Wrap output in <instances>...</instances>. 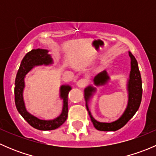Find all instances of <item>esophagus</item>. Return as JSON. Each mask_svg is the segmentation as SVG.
Returning a JSON list of instances; mask_svg holds the SVG:
<instances>
[{"label":"esophagus","instance_id":"1","mask_svg":"<svg viewBox=\"0 0 156 156\" xmlns=\"http://www.w3.org/2000/svg\"><path fill=\"white\" fill-rule=\"evenodd\" d=\"M87 83H88V81L86 78H81V79H80L79 81L77 82V85H78V87L83 88V87H84L87 86Z\"/></svg>","mask_w":156,"mask_h":156}]
</instances>
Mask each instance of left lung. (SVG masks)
<instances>
[{"mask_svg": "<svg viewBox=\"0 0 156 156\" xmlns=\"http://www.w3.org/2000/svg\"><path fill=\"white\" fill-rule=\"evenodd\" d=\"M129 56L131 59V70L130 74V79L128 81L127 88H128L129 98H128V104H127V108L122 117L118 119L115 122H111V123H103V122H99L96 121L92 117L90 114V112L89 111V108L87 106V101L90 97L92 96L93 93L95 91V88L89 86L84 90V97L86 100V107L89 113V115L90 117L91 122L94 124V126L98 130L101 131H115L119 130L122 127L125 126L129 120L134 115L136 112L140 105L141 100H142V80H141L140 72L139 68H138L137 61L136 60L133 55L130 52H129ZM108 76L107 75L106 71L98 74L97 76L94 78V84L96 85H103L106 84L108 80Z\"/></svg>", "mask_w": 156, "mask_h": 156, "instance_id": "obj_1", "label": "left lung"}]
</instances>
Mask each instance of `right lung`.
Listing matches in <instances>:
<instances>
[{
  "instance_id": "1",
  "label": "right lung",
  "mask_w": 156,
  "mask_h": 156,
  "mask_svg": "<svg viewBox=\"0 0 156 156\" xmlns=\"http://www.w3.org/2000/svg\"><path fill=\"white\" fill-rule=\"evenodd\" d=\"M48 53V50H47L34 49L26 53L22 60L20 69L17 72L15 80V88H14L16 107L20 114L31 127L41 130H55L60 127L66 122L68 117V94L70 90L72 89L70 86H61L60 96L63 99V108H62V114L56 119L50 121L41 120L31 115L26 111L23 97V89L25 87V75L35 66L51 64L52 59Z\"/></svg>"
}]
</instances>
